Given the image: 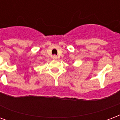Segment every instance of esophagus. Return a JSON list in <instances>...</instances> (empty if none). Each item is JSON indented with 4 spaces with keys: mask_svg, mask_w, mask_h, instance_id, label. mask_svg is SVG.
I'll use <instances>...</instances> for the list:
<instances>
[{
    "mask_svg": "<svg viewBox=\"0 0 120 120\" xmlns=\"http://www.w3.org/2000/svg\"><path fill=\"white\" fill-rule=\"evenodd\" d=\"M57 56L56 55H53V59H54V60H57Z\"/></svg>",
    "mask_w": 120,
    "mask_h": 120,
    "instance_id": "esophagus-1",
    "label": "esophagus"
}]
</instances>
